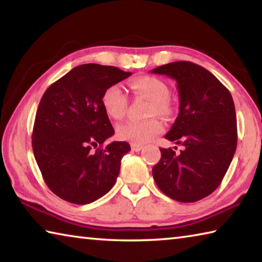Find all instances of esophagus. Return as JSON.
Masks as SVG:
<instances>
[{
  "instance_id": "esophagus-1",
  "label": "esophagus",
  "mask_w": 262,
  "mask_h": 262,
  "mask_svg": "<svg viewBox=\"0 0 262 262\" xmlns=\"http://www.w3.org/2000/svg\"><path fill=\"white\" fill-rule=\"evenodd\" d=\"M130 147L133 151H140V150H142V148H143V145L137 144V143H132Z\"/></svg>"
}]
</instances>
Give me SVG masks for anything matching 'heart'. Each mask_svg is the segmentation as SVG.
I'll return each instance as SVG.
<instances>
[{"mask_svg": "<svg viewBox=\"0 0 262 262\" xmlns=\"http://www.w3.org/2000/svg\"><path fill=\"white\" fill-rule=\"evenodd\" d=\"M134 95L150 101L148 115L154 117H168L172 113V105L168 99L170 89L163 79L155 76H141L129 83ZM101 105L106 114L114 120H121L125 118L128 99L125 92L119 85H112L106 89L101 96ZM163 130V125L157 119L136 121L130 120L121 123L117 128V134L121 140L130 141L133 143H144Z\"/></svg>", "mask_w": 262, "mask_h": 262, "instance_id": "1", "label": "heart"}]
</instances>
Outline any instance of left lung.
<instances>
[{
  "label": "left lung",
  "instance_id": "1",
  "mask_svg": "<svg viewBox=\"0 0 262 262\" xmlns=\"http://www.w3.org/2000/svg\"><path fill=\"white\" fill-rule=\"evenodd\" d=\"M151 73L176 79L179 114L165 139L184 147L179 155L161 148L154 179L176 201H199L219 187L236 151L232 96L210 72L189 61L171 62Z\"/></svg>",
  "mask_w": 262,
  "mask_h": 262
}]
</instances>
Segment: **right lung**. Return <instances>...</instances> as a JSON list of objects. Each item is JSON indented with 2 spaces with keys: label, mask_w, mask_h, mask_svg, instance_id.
I'll use <instances>...</instances> for the list:
<instances>
[{
  "label": "right lung",
  "mask_w": 262,
  "mask_h": 262,
  "mask_svg": "<svg viewBox=\"0 0 262 262\" xmlns=\"http://www.w3.org/2000/svg\"><path fill=\"white\" fill-rule=\"evenodd\" d=\"M130 75L112 66L81 64L43 94L35 114L32 148L46 185L62 200L88 205L114 186L130 145L121 141L105 143L114 129L101 96Z\"/></svg>",
  "instance_id": "obj_1"
}]
</instances>
